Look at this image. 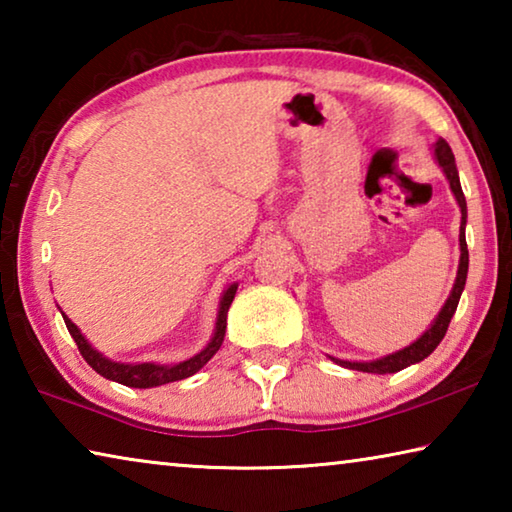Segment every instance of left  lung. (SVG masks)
Listing matches in <instances>:
<instances>
[{
	"label": "left lung",
	"mask_w": 512,
	"mask_h": 512,
	"mask_svg": "<svg viewBox=\"0 0 512 512\" xmlns=\"http://www.w3.org/2000/svg\"><path fill=\"white\" fill-rule=\"evenodd\" d=\"M436 160L440 167H443L445 176L449 180V187H452V192L456 196L458 205H461V214H463V221H461V264H458V275H456V284L452 293H449V298L445 302V307L440 309V314L436 318V323H433L427 332H424L418 341L411 343L409 348H404L395 354H388V357L379 359V361H370V363H354V361H339L334 359L336 363H341V366L350 368V370H363V372H377V375H386V372H397L406 366H411V363H418L422 359H427L429 354L438 348V343L443 341V336L447 334V327L452 323V316L458 307V300H461V293L465 289V277H467V264H470V255H467V244H465V219H467V205H465V196H463V189H461V180H458V171H456V160H454V153L449 149V144L440 137L436 142Z\"/></svg>",
	"instance_id": "obj_1"
}]
</instances>
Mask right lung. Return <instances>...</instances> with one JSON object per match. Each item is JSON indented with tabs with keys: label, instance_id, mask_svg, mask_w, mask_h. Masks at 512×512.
<instances>
[{
	"label": "right lung",
	"instance_id": "right-lung-1",
	"mask_svg": "<svg viewBox=\"0 0 512 512\" xmlns=\"http://www.w3.org/2000/svg\"><path fill=\"white\" fill-rule=\"evenodd\" d=\"M235 293H237V284H232V287L223 293V300H221V307H219V318H216V332H214V339L210 341V345H207V348L201 354H196V357L187 359L183 363H176V366H158V363H115V361H108L106 357H103V354H99L88 341L83 339L79 327H76L72 320L65 318V316L63 318H65V325L69 329V334H72V339L76 343V348H79V352H81V357L90 363L92 370H97L101 377L119 381V384H124V386L153 388V386L171 384V381L192 377L194 372L201 370L205 363L214 357L216 350H219L221 343H223L225 325H228V323H225V318H228V309L232 305V300H235Z\"/></svg>",
	"mask_w": 512,
	"mask_h": 512
}]
</instances>
